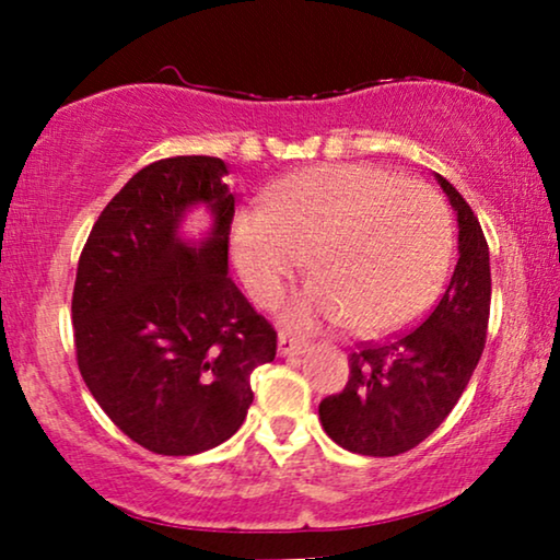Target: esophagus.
I'll list each match as a JSON object with an SVG mask.
<instances>
[{"label": "esophagus", "instance_id": "34e87169", "mask_svg": "<svg viewBox=\"0 0 560 560\" xmlns=\"http://www.w3.org/2000/svg\"><path fill=\"white\" fill-rule=\"evenodd\" d=\"M305 351V341L303 339H295V336L290 334H280L278 336V354L280 357H298Z\"/></svg>", "mask_w": 560, "mask_h": 560}]
</instances>
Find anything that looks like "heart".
Listing matches in <instances>:
<instances>
[{
    "instance_id": "heart-1",
    "label": "heart",
    "mask_w": 560,
    "mask_h": 560,
    "mask_svg": "<svg viewBox=\"0 0 560 560\" xmlns=\"http://www.w3.org/2000/svg\"><path fill=\"white\" fill-rule=\"evenodd\" d=\"M451 219L420 180L374 165H318L267 188L259 209L236 213L229 249L259 305L280 298L308 267L288 303L298 328L341 320L354 334L410 324L439 295L451 265Z\"/></svg>"
}]
</instances>
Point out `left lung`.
Segmentation results:
<instances>
[{"label": "left lung", "mask_w": 560, "mask_h": 560, "mask_svg": "<svg viewBox=\"0 0 560 560\" xmlns=\"http://www.w3.org/2000/svg\"><path fill=\"white\" fill-rule=\"evenodd\" d=\"M458 221V262L435 308L408 331L349 354V382L318 405L328 439L362 456H397L439 428L469 385L487 341L492 275L479 219L435 173Z\"/></svg>", "instance_id": "1"}]
</instances>
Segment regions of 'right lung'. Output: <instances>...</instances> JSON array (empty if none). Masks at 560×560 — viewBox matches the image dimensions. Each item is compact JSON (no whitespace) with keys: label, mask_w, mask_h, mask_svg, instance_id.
<instances>
[{"label":"right lung","mask_w":560,"mask_h":560,"mask_svg":"<svg viewBox=\"0 0 560 560\" xmlns=\"http://www.w3.org/2000/svg\"><path fill=\"white\" fill-rule=\"evenodd\" d=\"M224 160H158L106 203L81 252L73 336L81 377L121 433L163 456H194L247 418L249 377L278 334L229 278L234 194ZM203 205L201 241L179 234Z\"/></svg>","instance_id":"1"}]
</instances>
